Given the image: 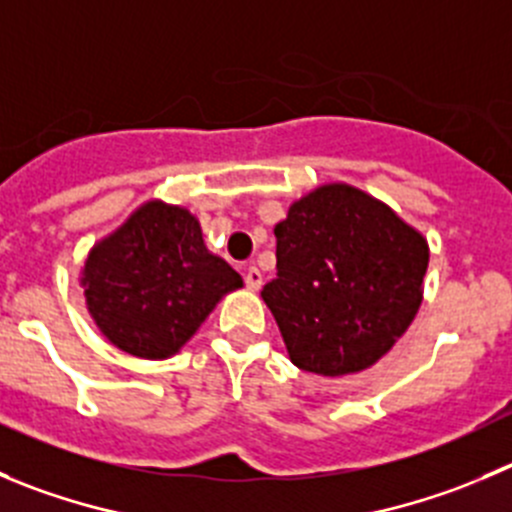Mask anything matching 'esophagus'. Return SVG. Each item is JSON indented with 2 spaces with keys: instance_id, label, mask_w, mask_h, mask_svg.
Instances as JSON below:
<instances>
[{
  "instance_id": "esophagus-1",
  "label": "esophagus",
  "mask_w": 512,
  "mask_h": 512,
  "mask_svg": "<svg viewBox=\"0 0 512 512\" xmlns=\"http://www.w3.org/2000/svg\"><path fill=\"white\" fill-rule=\"evenodd\" d=\"M243 281H246V286L251 291L261 289V284H264V276H261V271L256 269V266H248L246 274H243Z\"/></svg>"
}]
</instances>
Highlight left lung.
Instances as JSON below:
<instances>
[{
    "instance_id": "1",
    "label": "left lung",
    "mask_w": 512,
    "mask_h": 512,
    "mask_svg": "<svg viewBox=\"0 0 512 512\" xmlns=\"http://www.w3.org/2000/svg\"><path fill=\"white\" fill-rule=\"evenodd\" d=\"M276 279L261 291L291 362L342 377L394 347L422 301L427 241L352 186H321L274 228Z\"/></svg>"
}]
</instances>
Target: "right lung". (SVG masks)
Listing matches in <instances>:
<instances>
[{"instance_id":"obj_1","label":"right lung","mask_w":512,"mask_h":512,"mask_svg":"<svg viewBox=\"0 0 512 512\" xmlns=\"http://www.w3.org/2000/svg\"><path fill=\"white\" fill-rule=\"evenodd\" d=\"M82 284L92 319L115 347L165 359L243 281L208 253L186 208L153 201L92 248Z\"/></svg>"}]
</instances>
